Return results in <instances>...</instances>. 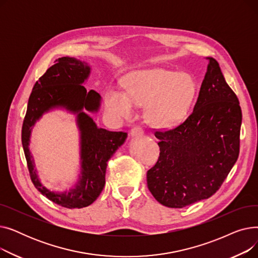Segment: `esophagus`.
<instances>
[{
	"label": "esophagus",
	"mask_w": 258,
	"mask_h": 258,
	"mask_svg": "<svg viewBox=\"0 0 258 258\" xmlns=\"http://www.w3.org/2000/svg\"><path fill=\"white\" fill-rule=\"evenodd\" d=\"M143 134H144V131L140 126H135L131 131V136L132 137H141V136H143Z\"/></svg>",
	"instance_id": "obj_1"
}]
</instances>
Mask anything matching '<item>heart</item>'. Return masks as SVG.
I'll return each mask as SVG.
<instances>
[{
  "label": "heart",
  "instance_id": "heart-1",
  "mask_svg": "<svg viewBox=\"0 0 258 258\" xmlns=\"http://www.w3.org/2000/svg\"><path fill=\"white\" fill-rule=\"evenodd\" d=\"M126 93L111 87L105 93V107L113 118L134 115L135 105H146L145 117L156 127H171L185 117L196 95V83L186 73L165 69L136 71L124 80Z\"/></svg>",
  "mask_w": 258,
  "mask_h": 258
}]
</instances>
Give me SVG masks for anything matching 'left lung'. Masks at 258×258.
Wrapping results in <instances>:
<instances>
[{"mask_svg": "<svg viewBox=\"0 0 258 258\" xmlns=\"http://www.w3.org/2000/svg\"><path fill=\"white\" fill-rule=\"evenodd\" d=\"M209 60L192 113L174 128L156 131L157 163L147 187L160 203L183 208L219 190L238 158L241 108L219 62Z\"/></svg>", "mask_w": 258, "mask_h": 258, "instance_id": "left-lung-1", "label": "left lung"}]
</instances>
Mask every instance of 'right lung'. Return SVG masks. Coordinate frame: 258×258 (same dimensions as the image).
I'll return each mask as SVG.
<instances>
[{"label": "right lung", "instance_id": "right-lung-1", "mask_svg": "<svg viewBox=\"0 0 258 258\" xmlns=\"http://www.w3.org/2000/svg\"><path fill=\"white\" fill-rule=\"evenodd\" d=\"M90 72L91 68L85 61L68 56L58 58L35 83L22 126V144L33 185L50 201L69 209L87 207L99 197L105 184L107 161L127 137L124 132L99 128L84 112H97L101 100L97 92L87 91L83 86ZM55 107H63L76 113L81 131L80 180L69 193L61 194L50 192L40 183L29 151L32 126L43 113Z\"/></svg>", "mask_w": 258, "mask_h": 258}]
</instances>
